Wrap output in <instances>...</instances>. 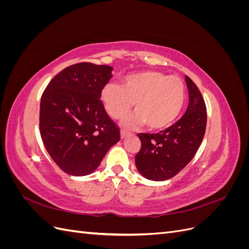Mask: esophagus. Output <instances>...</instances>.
<instances>
[{"label": "esophagus", "mask_w": 249, "mask_h": 249, "mask_svg": "<svg viewBox=\"0 0 249 249\" xmlns=\"http://www.w3.org/2000/svg\"><path fill=\"white\" fill-rule=\"evenodd\" d=\"M129 135H130V133H127L124 130L120 131V138H122V139H124L126 136H129Z\"/></svg>", "instance_id": "esophagus-1"}]
</instances>
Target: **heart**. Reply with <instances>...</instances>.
Masks as SVG:
<instances>
[{"label":"heart","mask_w":249,"mask_h":249,"mask_svg":"<svg viewBox=\"0 0 249 249\" xmlns=\"http://www.w3.org/2000/svg\"><path fill=\"white\" fill-rule=\"evenodd\" d=\"M101 100L108 114L123 118L134 104L135 114L125 118L124 127L146 124L149 130H163L176 122L186 101V87L177 76L155 71L127 76L123 86L109 83L102 89Z\"/></svg>","instance_id":"1"}]
</instances>
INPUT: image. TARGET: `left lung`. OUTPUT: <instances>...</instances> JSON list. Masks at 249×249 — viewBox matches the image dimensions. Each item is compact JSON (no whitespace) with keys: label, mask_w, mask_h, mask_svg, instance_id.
Segmentation results:
<instances>
[{"label":"left lung","mask_w":249,"mask_h":249,"mask_svg":"<svg viewBox=\"0 0 249 249\" xmlns=\"http://www.w3.org/2000/svg\"><path fill=\"white\" fill-rule=\"evenodd\" d=\"M189 93L185 114L166 130L138 134L141 148L135 157L137 170L150 180H166L189 163L199 148L207 125V108L197 86L185 77Z\"/></svg>","instance_id":"1"}]
</instances>
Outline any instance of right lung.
<instances>
[{
	"label": "right lung",
	"instance_id": "add662e5",
	"mask_svg": "<svg viewBox=\"0 0 249 249\" xmlns=\"http://www.w3.org/2000/svg\"><path fill=\"white\" fill-rule=\"evenodd\" d=\"M113 67L82 62L52 79L41 95L39 130L49 155L74 177L92 173L120 140L101 101Z\"/></svg>",
	"mask_w": 249,
	"mask_h": 249
}]
</instances>
